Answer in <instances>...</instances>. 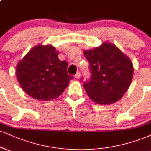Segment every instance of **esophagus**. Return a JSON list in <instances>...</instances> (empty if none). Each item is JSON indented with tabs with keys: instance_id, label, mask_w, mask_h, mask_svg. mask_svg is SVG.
Instances as JSON below:
<instances>
[{
	"instance_id": "1",
	"label": "esophagus",
	"mask_w": 151,
	"mask_h": 151,
	"mask_svg": "<svg viewBox=\"0 0 151 151\" xmlns=\"http://www.w3.org/2000/svg\"><path fill=\"white\" fill-rule=\"evenodd\" d=\"M80 77H81V73H80V72H77V74H76V75H75V78H76V79H79V78H80Z\"/></svg>"
}]
</instances>
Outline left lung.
<instances>
[{
    "instance_id": "1",
    "label": "left lung",
    "mask_w": 151,
    "mask_h": 151,
    "mask_svg": "<svg viewBox=\"0 0 151 151\" xmlns=\"http://www.w3.org/2000/svg\"><path fill=\"white\" fill-rule=\"evenodd\" d=\"M91 77L83 83L88 97L99 105H109L122 99L132 82L134 67L130 58L113 43L83 50Z\"/></svg>"
}]
</instances>
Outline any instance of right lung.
Returning a JSON list of instances; mask_svg holds the SVG:
<instances>
[{"label": "right lung", "instance_id": "1", "mask_svg": "<svg viewBox=\"0 0 151 151\" xmlns=\"http://www.w3.org/2000/svg\"><path fill=\"white\" fill-rule=\"evenodd\" d=\"M67 68L68 63L58 59L55 47L39 44L17 63L16 76L29 96L38 101H50L60 96L72 79Z\"/></svg>", "mask_w": 151, "mask_h": 151}]
</instances>
